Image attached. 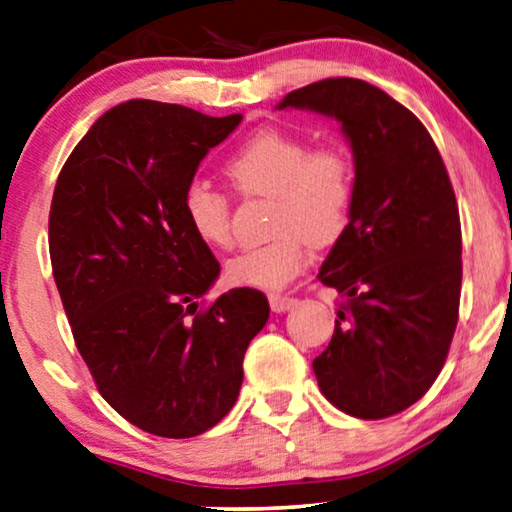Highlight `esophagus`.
<instances>
[{
    "instance_id": "34e87169",
    "label": "esophagus",
    "mask_w": 512,
    "mask_h": 512,
    "mask_svg": "<svg viewBox=\"0 0 512 512\" xmlns=\"http://www.w3.org/2000/svg\"><path fill=\"white\" fill-rule=\"evenodd\" d=\"M269 303H271V310L273 312H287L292 310L296 303V299H292V296H280V294H269Z\"/></svg>"
}]
</instances>
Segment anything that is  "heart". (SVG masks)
I'll list each match as a JSON object with an SVG mask.
<instances>
[{
	"label": "heart",
	"instance_id": "b5f03b06",
	"mask_svg": "<svg viewBox=\"0 0 512 512\" xmlns=\"http://www.w3.org/2000/svg\"><path fill=\"white\" fill-rule=\"evenodd\" d=\"M227 174L243 195L273 197L271 232L264 246L243 248L225 262L227 282L278 292L308 262L305 239L329 243L345 230L354 202V174L338 149L310 151L292 133L259 131L232 158ZM186 223L202 243L225 248L230 243V202L207 181H190L181 197Z\"/></svg>",
	"mask_w": 512,
	"mask_h": 512
}]
</instances>
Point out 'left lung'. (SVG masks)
I'll list each match as a JSON object with an SVG mask.
<instances>
[{
    "instance_id": "left-lung-1",
    "label": "left lung",
    "mask_w": 512,
    "mask_h": 512,
    "mask_svg": "<svg viewBox=\"0 0 512 512\" xmlns=\"http://www.w3.org/2000/svg\"><path fill=\"white\" fill-rule=\"evenodd\" d=\"M331 117L354 154L349 223L319 269L347 303L312 361L335 407L363 421L400 414L444 368L462 285V232L446 165L425 126L386 91L326 78L278 103Z\"/></svg>"
}]
</instances>
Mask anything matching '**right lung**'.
Here are the masks:
<instances>
[{
    "label": "right lung",
    "instance_id": "1",
    "mask_svg": "<svg viewBox=\"0 0 512 512\" xmlns=\"http://www.w3.org/2000/svg\"><path fill=\"white\" fill-rule=\"evenodd\" d=\"M241 119L121 103L78 142L52 195V276L78 352L105 402L156 437H197L223 421L269 319L250 287L197 312L220 264L181 209L202 158Z\"/></svg>",
    "mask_w": 512,
    "mask_h": 512
}]
</instances>
